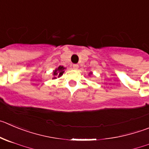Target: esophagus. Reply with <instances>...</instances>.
<instances>
[{"label": "esophagus", "instance_id": "obj_1", "mask_svg": "<svg viewBox=\"0 0 149 149\" xmlns=\"http://www.w3.org/2000/svg\"><path fill=\"white\" fill-rule=\"evenodd\" d=\"M73 68L74 69V70H77L78 68H79V65H76V64H75V65H73Z\"/></svg>", "mask_w": 149, "mask_h": 149}]
</instances>
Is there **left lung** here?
<instances>
[{
	"label": "left lung",
	"instance_id": "left-lung-1",
	"mask_svg": "<svg viewBox=\"0 0 149 149\" xmlns=\"http://www.w3.org/2000/svg\"><path fill=\"white\" fill-rule=\"evenodd\" d=\"M92 74H93V73H92V72H90V73H89V74H88V76H91Z\"/></svg>",
	"mask_w": 149,
	"mask_h": 149
}]
</instances>
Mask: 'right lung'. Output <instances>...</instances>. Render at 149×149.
Segmentation results:
<instances>
[{"label":"right lung","instance_id":"obj_1","mask_svg":"<svg viewBox=\"0 0 149 149\" xmlns=\"http://www.w3.org/2000/svg\"><path fill=\"white\" fill-rule=\"evenodd\" d=\"M66 69V68H64L63 66H59L57 68H56L55 70L53 71V78L52 79H56V78H59L60 76H62L63 75V73H65V70Z\"/></svg>","mask_w":149,"mask_h":149}]
</instances>
